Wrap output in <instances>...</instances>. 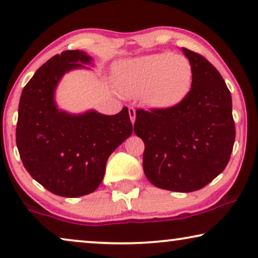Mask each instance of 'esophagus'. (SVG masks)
Wrapping results in <instances>:
<instances>
[{
  "instance_id": "1",
  "label": "esophagus",
  "mask_w": 258,
  "mask_h": 258,
  "mask_svg": "<svg viewBox=\"0 0 258 258\" xmlns=\"http://www.w3.org/2000/svg\"><path fill=\"white\" fill-rule=\"evenodd\" d=\"M129 116H130V119H132V122H133V123L135 122L136 110H135V109H134L133 107H129Z\"/></svg>"
}]
</instances>
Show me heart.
I'll use <instances>...</instances> for the list:
<instances>
[{
  "instance_id": "1",
  "label": "heart",
  "mask_w": 258,
  "mask_h": 258,
  "mask_svg": "<svg viewBox=\"0 0 258 258\" xmlns=\"http://www.w3.org/2000/svg\"><path fill=\"white\" fill-rule=\"evenodd\" d=\"M192 77V64L188 57L158 52L123 63L118 84L124 96L144 97L154 108H170L188 95Z\"/></svg>"
}]
</instances>
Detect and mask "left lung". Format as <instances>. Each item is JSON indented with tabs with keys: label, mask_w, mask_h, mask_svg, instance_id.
<instances>
[{
	"label": "left lung",
	"mask_w": 258,
	"mask_h": 258,
	"mask_svg": "<svg viewBox=\"0 0 258 258\" xmlns=\"http://www.w3.org/2000/svg\"><path fill=\"white\" fill-rule=\"evenodd\" d=\"M191 62V89L170 108L137 109L134 132L144 142L143 170L155 186L178 192L202 189L227 167L235 142L231 94L202 55Z\"/></svg>",
	"instance_id": "obj_1"
}]
</instances>
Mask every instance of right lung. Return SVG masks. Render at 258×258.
<instances>
[{
	"mask_svg": "<svg viewBox=\"0 0 258 258\" xmlns=\"http://www.w3.org/2000/svg\"><path fill=\"white\" fill-rule=\"evenodd\" d=\"M90 62L80 50L52 56L36 70L20 98L16 144L21 160L31 177L62 197L95 191L109 156L133 134L126 107L116 115L95 110L70 115L56 107L54 93L61 77Z\"/></svg>",
	"mask_w": 258,
	"mask_h": 258,
	"instance_id": "add662e5",
	"label": "right lung"
}]
</instances>
